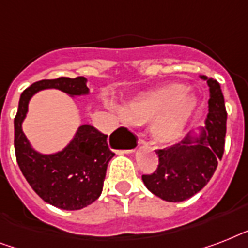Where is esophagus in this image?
<instances>
[{"instance_id":"1","label":"esophagus","mask_w":248,"mask_h":248,"mask_svg":"<svg viewBox=\"0 0 248 248\" xmlns=\"http://www.w3.org/2000/svg\"><path fill=\"white\" fill-rule=\"evenodd\" d=\"M138 143H139V145H143V144H145L144 143V140H141V139H139V141H138Z\"/></svg>"}]
</instances>
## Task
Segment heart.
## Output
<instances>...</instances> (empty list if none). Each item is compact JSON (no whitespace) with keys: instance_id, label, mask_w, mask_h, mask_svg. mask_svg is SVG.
Wrapping results in <instances>:
<instances>
[{"instance_id":"1","label":"heart","mask_w":248,"mask_h":248,"mask_svg":"<svg viewBox=\"0 0 248 248\" xmlns=\"http://www.w3.org/2000/svg\"><path fill=\"white\" fill-rule=\"evenodd\" d=\"M186 90L184 83L171 82L140 93L122 107V114L132 124H148L155 144L171 145L183 136L197 109V97Z\"/></svg>"}]
</instances>
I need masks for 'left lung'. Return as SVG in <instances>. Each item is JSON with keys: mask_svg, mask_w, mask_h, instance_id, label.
<instances>
[{"mask_svg": "<svg viewBox=\"0 0 248 248\" xmlns=\"http://www.w3.org/2000/svg\"><path fill=\"white\" fill-rule=\"evenodd\" d=\"M210 87L204 126L193 130L172 147L155 151L159 163L155 172L143 175V183L155 196L167 202H183L204 188L223 158L227 110L220 85L200 76Z\"/></svg>", "mask_w": 248, "mask_h": 248, "instance_id": "1", "label": "left lung"}]
</instances>
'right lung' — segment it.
Returning <instances> with one entry per match:
<instances>
[{
	"instance_id": "obj_1",
	"label": "right lung",
	"mask_w": 248,
	"mask_h": 248,
	"mask_svg": "<svg viewBox=\"0 0 248 248\" xmlns=\"http://www.w3.org/2000/svg\"><path fill=\"white\" fill-rule=\"evenodd\" d=\"M47 89L60 90L72 99L90 93L85 77L42 79L25 89L14 120L17 165L33 190L46 203L69 211L81 210L100 197L107 167L114 153L107 143L108 135L91 124L79 126L62 151L48 155L36 151L23 132V122L31 99Z\"/></svg>"
}]
</instances>
